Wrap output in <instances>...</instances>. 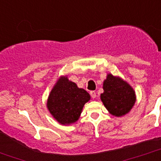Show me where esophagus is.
<instances>
[{"label":"esophagus","mask_w":161,"mask_h":161,"mask_svg":"<svg viewBox=\"0 0 161 161\" xmlns=\"http://www.w3.org/2000/svg\"><path fill=\"white\" fill-rule=\"evenodd\" d=\"M90 95L93 98H96V92H95V91H92V92H90Z\"/></svg>","instance_id":"esophagus-1"}]
</instances>
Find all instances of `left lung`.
<instances>
[{
  "mask_svg": "<svg viewBox=\"0 0 161 161\" xmlns=\"http://www.w3.org/2000/svg\"><path fill=\"white\" fill-rule=\"evenodd\" d=\"M104 92L100 98L109 114L122 117L129 111L135 103L134 89L125 80L109 74L103 82Z\"/></svg>",
  "mask_w": 161,
  "mask_h": 161,
  "instance_id": "obj_1",
  "label": "left lung"
}]
</instances>
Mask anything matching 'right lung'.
I'll list each match as a JSON object with an SVG mask.
<instances>
[{
	"label": "right lung",
	"mask_w": 161,
	"mask_h": 161,
	"mask_svg": "<svg viewBox=\"0 0 161 161\" xmlns=\"http://www.w3.org/2000/svg\"><path fill=\"white\" fill-rule=\"evenodd\" d=\"M90 98L84 89L79 88L75 83L63 76L51 91L47 107L58 123L69 125L78 120L84 104Z\"/></svg>",
	"instance_id": "right-lung-1"
}]
</instances>
